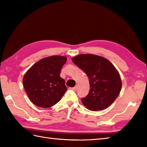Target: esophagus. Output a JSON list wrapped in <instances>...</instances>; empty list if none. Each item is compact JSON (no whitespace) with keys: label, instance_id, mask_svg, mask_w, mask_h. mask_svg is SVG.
<instances>
[{"label":"esophagus","instance_id":"34e87169","mask_svg":"<svg viewBox=\"0 0 147 147\" xmlns=\"http://www.w3.org/2000/svg\"><path fill=\"white\" fill-rule=\"evenodd\" d=\"M71 90H73V91L76 92V90H77V86H75L74 87H73V88H71Z\"/></svg>","mask_w":147,"mask_h":147}]
</instances>
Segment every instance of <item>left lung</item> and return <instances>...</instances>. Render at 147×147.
Segmentation results:
<instances>
[{"label":"left lung","mask_w":147,"mask_h":147,"mask_svg":"<svg viewBox=\"0 0 147 147\" xmlns=\"http://www.w3.org/2000/svg\"><path fill=\"white\" fill-rule=\"evenodd\" d=\"M72 61L84 71L89 79L90 92L82 98L83 104L90 111L109 107L122 87L120 75L114 65L105 58L93 54H80Z\"/></svg>","instance_id":"obj_1"}]
</instances>
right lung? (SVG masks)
I'll list each match as a JSON object with an SVG mask.
<instances>
[{"instance_id": "add662e5", "label": "right lung", "mask_w": 147, "mask_h": 147, "mask_svg": "<svg viewBox=\"0 0 147 147\" xmlns=\"http://www.w3.org/2000/svg\"><path fill=\"white\" fill-rule=\"evenodd\" d=\"M66 61V57L61 55L43 58L24 74V90L35 105L48 108L61 100L67 91L65 81L60 76L61 70Z\"/></svg>"}]
</instances>
